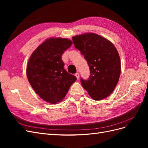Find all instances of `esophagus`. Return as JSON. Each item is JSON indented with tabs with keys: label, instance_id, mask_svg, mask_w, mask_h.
Returning a JSON list of instances; mask_svg holds the SVG:
<instances>
[{
	"label": "esophagus",
	"instance_id": "34e87169",
	"mask_svg": "<svg viewBox=\"0 0 148 148\" xmlns=\"http://www.w3.org/2000/svg\"><path fill=\"white\" fill-rule=\"evenodd\" d=\"M75 77H77V78L78 79H79V73H76L75 74Z\"/></svg>",
	"mask_w": 148,
	"mask_h": 148
}]
</instances>
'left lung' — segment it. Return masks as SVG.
Returning a JSON list of instances; mask_svg holds the SVG:
<instances>
[{"label": "left lung", "mask_w": 148, "mask_h": 148, "mask_svg": "<svg viewBox=\"0 0 148 148\" xmlns=\"http://www.w3.org/2000/svg\"><path fill=\"white\" fill-rule=\"evenodd\" d=\"M72 40L90 69L89 78L80 79L83 87L92 99H104L114 90L120 75L121 63L117 49L109 40L93 33L75 36Z\"/></svg>", "instance_id": "left-lung-1"}]
</instances>
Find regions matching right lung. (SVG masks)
<instances>
[{
	"label": "right lung",
	"mask_w": 148,
	"mask_h": 148,
	"mask_svg": "<svg viewBox=\"0 0 148 148\" xmlns=\"http://www.w3.org/2000/svg\"><path fill=\"white\" fill-rule=\"evenodd\" d=\"M72 44L62 38L46 39L30 56L26 69L28 82L34 91L45 101L56 104L63 100L77 80L64 69L62 55Z\"/></svg>",
	"instance_id": "1"
}]
</instances>
